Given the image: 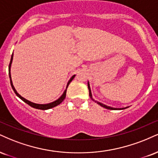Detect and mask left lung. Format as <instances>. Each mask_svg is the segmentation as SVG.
I'll list each match as a JSON object with an SVG mask.
<instances>
[{
    "mask_svg": "<svg viewBox=\"0 0 158 158\" xmlns=\"http://www.w3.org/2000/svg\"><path fill=\"white\" fill-rule=\"evenodd\" d=\"M87 87H88V90H89V96H90V97L91 99H92L94 102H96V103H97L98 105L102 106V107H104L106 108V109L107 110H124L126 109V108L129 107H123V108H114V107H110V106H107V105H105V104L101 103L99 102H97V101H96L94 99V98H93V96H92V93H91V90H90V83H89V81H87Z\"/></svg>",
    "mask_w": 158,
    "mask_h": 158,
    "instance_id": "left-lung-1",
    "label": "left lung"
}]
</instances>
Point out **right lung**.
<instances>
[{
    "mask_svg": "<svg viewBox=\"0 0 158 158\" xmlns=\"http://www.w3.org/2000/svg\"><path fill=\"white\" fill-rule=\"evenodd\" d=\"M12 60H13V54H12V56H11V60H10V63H9V78H10V83H11V86H12L13 90H14V92L15 93V94L17 95V96H18L19 98H20L22 101H23L25 103H26L27 104H28L29 106H31V107L35 108V109H38V110H48V109H51V108L52 107H56V106H57L60 104V103H62V101H63L64 98H65V96H66V91H67V88L68 87V85H69L70 83H71V81L73 80V78L75 77L76 75H73L72 76V77L71 79H69V81H68V84H67V86H66V89L64 90V91L63 92V94H62V96H60V98H58V99L55 100L54 102H51V103H48V104H37V103H34V102H30V101H28L27 99H26V98L23 97V96H20V94H18V92H17V90H15L14 85H13V83H12V77H11V66H12Z\"/></svg>",
    "mask_w": 158,
    "mask_h": 158,
    "instance_id": "add662e5",
    "label": "right lung"
}]
</instances>
